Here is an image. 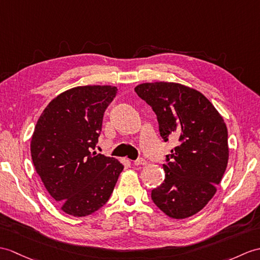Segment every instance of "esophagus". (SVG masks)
<instances>
[{
  "label": "esophagus",
  "instance_id": "esophagus-1",
  "mask_svg": "<svg viewBox=\"0 0 260 260\" xmlns=\"http://www.w3.org/2000/svg\"><path fill=\"white\" fill-rule=\"evenodd\" d=\"M146 160H145L144 158H137L136 160H134V165H136V166H138V165H145L146 164Z\"/></svg>",
  "mask_w": 260,
  "mask_h": 260
}]
</instances>
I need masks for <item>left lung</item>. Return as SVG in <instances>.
<instances>
[{
  "mask_svg": "<svg viewBox=\"0 0 260 260\" xmlns=\"http://www.w3.org/2000/svg\"><path fill=\"white\" fill-rule=\"evenodd\" d=\"M135 92L153 108L162 141L178 140L166 155L165 179L152 190L153 202L172 218L195 215L213 198L226 171L224 119L202 93L182 84L144 83Z\"/></svg>",
  "mask_w": 260,
  "mask_h": 260,
  "instance_id": "1",
  "label": "left lung"
}]
</instances>
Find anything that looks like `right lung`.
Returning a JSON list of instances; mask_svg holds the SVG:
<instances>
[{
  "instance_id": "1",
  "label": "right lung",
  "mask_w": 260,
  "mask_h": 260,
  "mask_svg": "<svg viewBox=\"0 0 260 260\" xmlns=\"http://www.w3.org/2000/svg\"><path fill=\"white\" fill-rule=\"evenodd\" d=\"M115 86L88 85L56 96L42 113L31 155L46 190L66 214L84 217L107 203L124 166L92 150Z\"/></svg>"
}]
</instances>
